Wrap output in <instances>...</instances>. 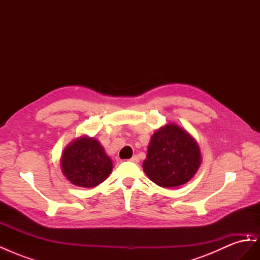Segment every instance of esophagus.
<instances>
[{
  "mask_svg": "<svg viewBox=\"0 0 260 260\" xmlns=\"http://www.w3.org/2000/svg\"><path fill=\"white\" fill-rule=\"evenodd\" d=\"M130 161H132V162H139V157L137 156V155H135L132 157V158L130 159Z\"/></svg>",
  "mask_w": 260,
  "mask_h": 260,
  "instance_id": "1",
  "label": "esophagus"
}]
</instances>
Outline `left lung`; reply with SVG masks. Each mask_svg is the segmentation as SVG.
I'll use <instances>...</instances> for the list:
<instances>
[{
  "label": "left lung",
  "instance_id": "obj_1",
  "mask_svg": "<svg viewBox=\"0 0 260 260\" xmlns=\"http://www.w3.org/2000/svg\"><path fill=\"white\" fill-rule=\"evenodd\" d=\"M200 165V147L194 139L177 124L168 123L153 136L143 169L157 185L174 187L190 181Z\"/></svg>",
  "mask_w": 260,
  "mask_h": 260
}]
</instances>
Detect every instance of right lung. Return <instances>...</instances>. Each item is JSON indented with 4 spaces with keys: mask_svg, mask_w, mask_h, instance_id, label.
<instances>
[{
    "mask_svg": "<svg viewBox=\"0 0 260 260\" xmlns=\"http://www.w3.org/2000/svg\"><path fill=\"white\" fill-rule=\"evenodd\" d=\"M60 167L73 184L94 187L111 174L113 164L95 139L81 137L66 147Z\"/></svg>",
    "mask_w": 260,
    "mask_h": 260,
    "instance_id": "right-lung-1",
    "label": "right lung"
}]
</instances>
